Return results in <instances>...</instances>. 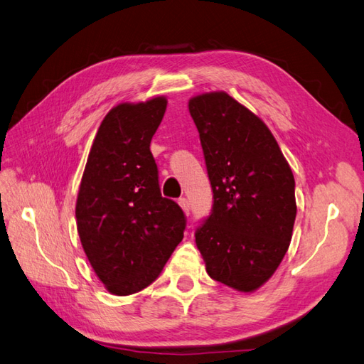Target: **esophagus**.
<instances>
[{
    "instance_id": "34e87169",
    "label": "esophagus",
    "mask_w": 364,
    "mask_h": 364,
    "mask_svg": "<svg viewBox=\"0 0 364 364\" xmlns=\"http://www.w3.org/2000/svg\"><path fill=\"white\" fill-rule=\"evenodd\" d=\"M178 202H179L181 208L183 209V213H185L186 215H190L191 208H190V202H188V199H186V197H181V199H179Z\"/></svg>"
}]
</instances>
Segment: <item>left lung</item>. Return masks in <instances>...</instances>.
<instances>
[{
    "label": "left lung",
    "mask_w": 364,
    "mask_h": 364,
    "mask_svg": "<svg viewBox=\"0 0 364 364\" xmlns=\"http://www.w3.org/2000/svg\"><path fill=\"white\" fill-rule=\"evenodd\" d=\"M213 208L196 243L213 279L253 291L278 269L296 218L294 178L262 121L226 92L191 98Z\"/></svg>",
    "instance_id": "1"
}]
</instances>
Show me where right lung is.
<instances>
[{
	"mask_svg": "<svg viewBox=\"0 0 364 364\" xmlns=\"http://www.w3.org/2000/svg\"><path fill=\"white\" fill-rule=\"evenodd\" d=\"M165 109L164 97L115 106L97 132L77 197V230L86 257L117 296L155 281L183 238L186 217L162 197L150 151Z\"/></svg>",
	"mask_w": 364,
	"mask_h": 364,
	"instance_id": "add662e5",
	"label": "right lung"
}]
</instances>
